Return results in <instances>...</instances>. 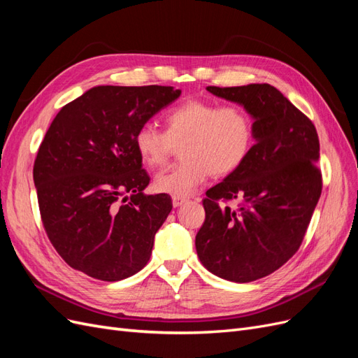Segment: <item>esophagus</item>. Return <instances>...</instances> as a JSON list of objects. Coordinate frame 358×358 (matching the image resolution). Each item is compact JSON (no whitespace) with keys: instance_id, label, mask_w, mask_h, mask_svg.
<instances>
[{"instance_id":"esophagus-1","label":"esophagus","mask_w":358,"mask_h":358,"mask_svg":"<svg viewBox=\"0 0 358 358\" xmlns=\"http://www.w3.org/2000/svg\"><path fill=\"white\" fill-rule=\"evenodd\" d=\"M171 200H173V206H175V208H179V206H182L183 203L188 201L187 197H179V196H173Z\"/></svg>"}]
</instances>
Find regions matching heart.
Wrapping results in <instances>:
<instances>
[{
  "label": "heart",
  "instance_id": "b5f03b06",
  "mask_svg": "<svg viewBox=\"0 0 358 358\" xmlns=\"http://www.w3.org/2000/svg\"><path fill=\"white\" fill-rule=\"evenodd\" d=\"M164 131L152 124L134 134L136 149L148 167H161L180 145L182 159L158 173L157 191L187 197L210 175L225 176L239 169L255 142L254 117L241 104L188 100L162 115Z\"/></svg>",
  "mask_w": 358,
  "mask_h": 358
}]
</instances>
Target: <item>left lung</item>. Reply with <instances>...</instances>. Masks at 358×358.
Segmentation results:
<instances>
[{
  "label": "left lung",
  "mask_w": 358,
  "mask_h": 358,
  "mask_svg": "<svg viewBox=\"0 0 358 358\" xmlns=\"http://www.w3.org/2000/svg\"><path fill=\"white\" fill-rule=\"evenodd\" d=\"M241 103L255 119V145L243 164L206 191V220L196 236L201 264L233 282L273 273L294 255L322 189L315 125L275 86H208ZM239 199L240 209L220 201Z\"/></svg>",
  "instance_id": "obj_1"
}]
</instances>
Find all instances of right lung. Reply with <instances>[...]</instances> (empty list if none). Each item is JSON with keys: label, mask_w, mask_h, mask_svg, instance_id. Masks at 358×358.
<instances>
[{"label": "right lung", "mask_w": 358, "mask_h": 358, "mask_svg": "<svg viewBox=\"0 0 358 358\" xmlns=\"http://www.w3.org/2000/svg\"><path fill=\"white\" fill-rule=\"evenodd\" d=\"M180 95L171 86H95L53 119L34 161L40 216L74 270L115 282L142 270L173 204L148 196L134 134Z\"/></svg>", "instance_id": "right-lung-1"}]
</instances>
